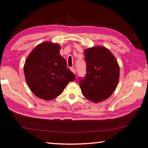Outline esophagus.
<instances>
[{
	"mask_svg": "<svg viewBox=\"0 0 148 148\" xmlns=\"http://www.w3.org/2000/svg\"><path fill=\"white\" fill-rule=\"evenodd\" d=\"M71 71H72V72H73L74 74H76V69H74V68H71Z\"/></svg>",
	"mask_w": 148,
	"mask_h": 148,
	"instance_id": "esophagus-1",
	"label": "esophagus"
}]
</instances>
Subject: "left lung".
Listing matches in <instances>:
<instances>
[{
	"instance_id": "left-lung-1",
	"label": "left lung",
	"mask_w": 148,
	"mask_h": 148,
	"mask_svg": "<svg viewBox=\"0 0 148 148\" xmlns=\"http://www.w3.org/2000/svg\"><path fill=\"white\" fill-rule=\"evenodd\" d=\"M87 73L79 78L82 94L89 101L97 103L104 101L114 92L119 79V66L112 52L103 46L84 50Z\"/></svg>"
}]
</instances>
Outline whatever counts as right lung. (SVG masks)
Segmentation results:
<instances>
[{"instance_id":"obj_1","label":"right lung","mask_w":148,"mask_h":148,"mask_svg":"<svg viewBox=\"0 0 148 148\" xmlns=\"http://www.w3.org/2000/svg\"><path fill=\"white\" fill-rule=\"evenodd\" d=\"M61 46L49 42L38 44L27 57L24 74L34 95L46 101L56 98L70 82L76 79L60 55Z\"/></svg>"}]
</instances>
